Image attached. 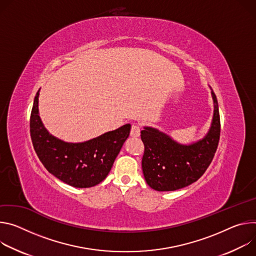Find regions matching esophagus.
Listing matches in <instances>:
<instances>
[{"instance_id":"1","label":"esophagus","mask_w":256,"mask_h":256,"mask_svg":"<svg viewBox=\"0 0 256 256\" xmlns=\"http://www.w3.org/2000/svg\"><path fill=\"white\" fill-rule=\"evenodd\" d=\"M130 135L132 137H139L140 136V127L138 125H133L130 131Z\"/></svg>"}]
</instances>
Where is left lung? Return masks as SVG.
I'll return each instance as SVG.
<instances>
[{
	"label": "left lung",
	"mask_w": 256,
	"mask_h": 256,
	"mask_svg": "<svg viewBox=\"0 0 256 256\" xmlns=\"http://www.w3.org/2000/svg\"><path fill=\"white\" fill-rule=\"evenodd\" d=\"M210 94L214 114L210 129L202 138L180 144L158 128L144 127L140 134L146 146L142 171L150 188L175 191L194 183L206 171L218 148L220 132L218 100L212 88Z\"/></svg>",
	"instance_id": "left-lung-1"
}]
</instances>
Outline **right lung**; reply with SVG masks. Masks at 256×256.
Here are the masks:
<instances>
[{
    "mask_svg": "<svg viewBox=\"0 0 256 256\" xmlns=\"http://www.w3.org/2000/svg\"><path fill=\"white\" fill-rule=\"evenodd\" d=\"M40 90L30 116L32 140L40 160L48 173L70 186L90 188L100 184L129 137L131 125L125 124L83 142H66L44 127L38 110Z\"/></svg>",
    "mask_w": 256,
    "mask_h": 256,
    "instance_id": "add662e5",
    "label": "right lung"
}]
</instances>
